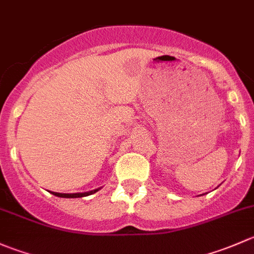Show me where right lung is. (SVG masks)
<instances>
[{
  "label": "right lung",
  "instance_id": "1",
  "mask_svg": "<svg viewBox=\"0 0 254 254\" xmlns=\"http://www.w3.org/2000/svg\"><path fill=\"white\" fill-rule=\"evenodd\" d=\"M100 188H96V190H89V192H84V193H57V192H51L52 194L56 195V197H61V198H82V197H87V195L93 194V193L98 192Z\"/></svg>",
  "mask_w": 254,
  "mask_h": 254
}]
</instances>
